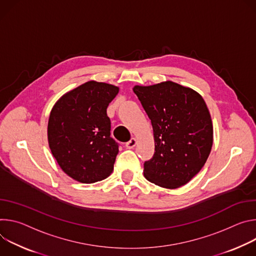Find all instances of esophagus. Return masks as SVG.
I'll return each instance as SVG.
<instances>
[{
	"label": "esophagus",
	"mask_w": 256,
	"mask_h": 256,
	"mask_svg": "<svg viewBox=\"0 0 256 256\" xmlns=\"http://www.w3.org/2000/svg\"><path fill=\"white\" fill-rule=\"evenodd\" d=\"M137 144V139L136 138H131V140H129L128 142L126 144V148L131 150L133 148H135V146Z\"/></svg>",
	"instance_id": "esophagus-1"
}]
</instances>
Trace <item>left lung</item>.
I'll return each mask as SVG.
<instances>
[{"label": "left lung", "instance_id": "1", "mask_svg": "<svg viewBox=\"0 0 256 256\" xmlns=\"http://www.w3.org/2000/svg\"><path fill=\"white\" fill-rule=\"evenodd\" d=\"M134 94L152 121L154 154L144 162V177L168 189L187 184L204 166L214 142V127L204 98L173 81L142 86Z\"/></svg>", "mask_w": 256, "mask_h": 256}]
</instances>
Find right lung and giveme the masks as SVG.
Segmentation results:
<instances>
[{
	"label": "right lung",
	"instance_id": "right-lung-1",
	"mask_svg": "<svg viewBox=\"0 0 256 256\" xmlns=\"http://www.w3.org/2000/svg\"><path fill=\"white\" fill-rule=\"evenodd\" d=\"M119 88L90 80L63 94L54 104L48 123V141L63 172L80 183L108 178L119 152L110 137L108 104Z\"/></svg>",
	"mask_w": 256,
	"mask_h": 256
}]
</instances>
